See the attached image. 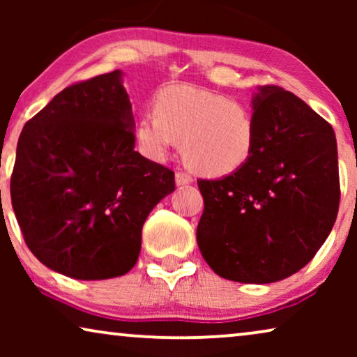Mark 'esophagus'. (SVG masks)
Here are the masks:
<instances>
[{"mask_svg":"<svg viewBox=\"0 0 357 357\" xmlns=\"http://www.w3.org/2000/svg\"><path fill=\"white\" fill-rule=\"evenodd\" d=\"M193 182V177L187 172H182V170H177L175 172V183L177 185H188Z\"/></svg>","mask_w":357,"mask_h":357,"instance_id":"esophagus-1","label":"esophagus"}]
</instances>
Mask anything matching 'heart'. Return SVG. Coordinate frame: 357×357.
I'll list each match as a JSON object with an SVG mask.
<instances>
[{"mask_svg":"<svg viewBox=\"0 0 357 357\" xmlns=\"http://www.w3.org/2000/svg\"><path fill=\"white\" fill-rule=\"evenodd\" d=\"M135 136L149 159L162 160L182 141L185 162L209 177L236 172L255 148V121L241 102L199 87H165L154 114L136 120Z\"/></svg>","mask_w":357,"mask_h":357,"instance_id":"1","label":"heart"}]
</instances>
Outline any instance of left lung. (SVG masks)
I'll list each match as a JSON object with an SVG mask.
<instances>
[{"label":"left lung","mask_w":357,"mask_h":357,"mask_svg":"<svg viewBox=\"0 0 357 357\" xmlns=\"http://www.w3.org/2000/svg\"><path fill=\"white\" fill-rule=\"evenodd\" d=\"M252 109L250 159L221 180H198L197 241L216 275L268 284L304 268L333 229L338 151L328 121L282 87H258Z\"/></svg>","instance_id":"obj_1"}]
</instances>
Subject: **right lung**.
<instances>
[{"label": "right lung", "instance_id": "1", "mask_svg": "<svg viewBox=\"0 0 357 357\" xmlns=\"http://www.w3.org/2000/svg\"><path fill=\"white\" fill-rule=\"evenodd\" d=\"M133 128L120 70L66 87L24 125L11 202L29 250L47 268L94 281L138 261L146 218L175 180L135 151Z\"/></svg>", "mask_w": 357, "mask_h": 357}]
</instances>
